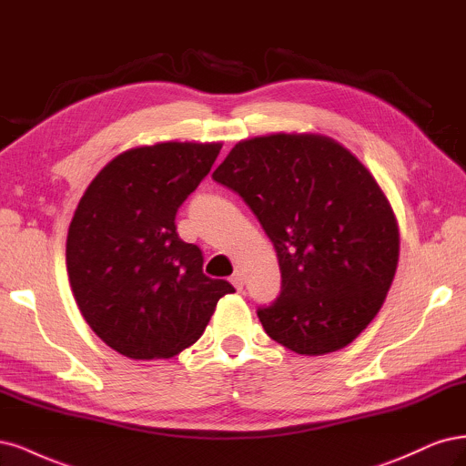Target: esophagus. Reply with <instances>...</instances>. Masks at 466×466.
<instances>
[{"label":"esophagus","mask_w":466,"mask_h":466,"mask_svg":"<svg viewBox=\"0 0 466 466\" xmlns=\"http://www.w3.org/2000/svg\"><path fill=\"white\" fill-rule=\"evenodd\" d=\"M230 282L234 284L236 290H242L244 289V275L239 271H234V275L230 277Z\"/></svg>","instance_id":"obj_1"}]
</instances>
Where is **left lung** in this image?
Returning a JSON list of instances; mask_svg holds the SVG:
<instances>
[{
    "instance_id": "obj_1",
    "label": "left lung",
    "mask_w": 466,
    "mask_h": 466,
    "mask_svg": "<svg viewBox=\"0 0 466 466\" xmlns=\"http://www.w3.org/2000/svg\"><path fill=\"white\" fill-rule=\"evenodd\" d=\"M271 239L280 292L258 309L265 333L298 354L350 344L378 315L399 261L385 193L349 148L323 135L238 143L213 172Z\"/></svg>"
}]
</instances>
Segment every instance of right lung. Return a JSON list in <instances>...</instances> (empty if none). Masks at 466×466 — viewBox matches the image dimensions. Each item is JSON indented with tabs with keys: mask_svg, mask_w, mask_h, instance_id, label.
I'll return each mask as SVG.
<instances>
[{
	"mask_svg": "<svg viewBox=\"0 0 466 466\" xmlns=\"http://www.w3.org/2000/svg\"><path fill=\"white\" fill-rule=\"evenodd\" d=\"M220 143H158L116 157L86 187L67 234V273L85 321L116 352L170 358L191 347L234 292L203 273L176 213L211 172Z\"/></svg>",
	"mask_w": 466,
	"mask_h": 466,
	"instance_id": "right-lung-1",
	"label": "right lung"
}]
</instances>
